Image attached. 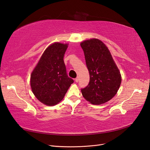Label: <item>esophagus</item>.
<instances>
[{
	"label": "esophagus",
	"mask_w": 150,
	"mask_h": 150,
	"mask_svg": "<svg viewBox=\"0 0 150 150\" xmlns=\"http://www.w3.org/2000/svg\"><path fill=\"white\" fill-rule=\"evenodd\" d=\"M79 77H77V78L75 79V81L76 83H78L79 82Z\"/></svg>",
	"instance_id": "34e87169"
}]
</instances>
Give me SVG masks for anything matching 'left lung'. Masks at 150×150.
Segmentation results:
<instances>
[{
  "instance_id": "1",
  "label": "left lung",
  "mask_w": 150,
  "mask_h": 150,
  "mask_svg": "<svg viewBox=\"0 0 150 150\" xmlns=\"http://www.w3.org/2000/svg\"><path fill=\"white\" fill-rule=\"evenodd\" d=\"M89 83L81 89L86 101L93 104H104L114 97L121 83V75L108 47L96 38L81 42Z\"/></svg>"
}]
</instances>
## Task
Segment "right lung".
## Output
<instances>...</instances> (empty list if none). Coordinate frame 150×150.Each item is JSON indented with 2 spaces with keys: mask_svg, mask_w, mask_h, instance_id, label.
Listing matches in <instances>:
<instances>
[{
  "mask_svg": "<svg viewBox=\"0 0 150 150\" xmlns=\"http://www.w3.org/2000/svg\"><path fill=\"white\" fill-rule=\"evenodd\" d=\"M68 44L56 42L45 49L31 72L30 88L35 97L47 106H54L64 98L74 81L67 76L64 56Z\"/></svg>",
  "mask_w": 150,
  "mask_h": 150,
  "instance_id": "obj_1",
  "label": "right lung"
}]
</instances>
